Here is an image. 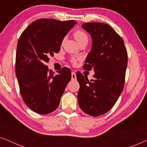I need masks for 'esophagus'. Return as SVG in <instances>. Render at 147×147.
<instances>
[{"instance_id":"obj_1","label":"esophagus","mask_w":147,"mask_h":147,"mask_svg":"<svg viewBox=\"0 0 147 147\" xmlns=\"http://www.w3.org/2000/svg\"><path fill=\"white\" fill-rule=\"evenodd\" d=\"M71 80H76V74L74 72L71 73Z\"/></svg>"}]
</instances>
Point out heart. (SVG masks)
<instances>
[{"mask_svg":"<svg viewBox=\"0 0 147 147\" xmlns=\"http://www.w3.org/2000/svg\"><path fill=\"white\" fill-rule=\"evenodd\" d=\"M73 35L74 38H75L76 40L78 41V43L80 45L82 43H84V42H87L88 43V36L86 32L82 31V30H76V31L74 32ZM71 61L73 63H76V61H77V59L76 58H72L71 59Z\"/></svg>","mask_w":147,"mask_h":147,"instance_id":"b5f03b06","label":"heart"}]
</instances>
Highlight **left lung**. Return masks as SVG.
<instances>
[{"instance_id":"1","label":"left lung","mask_w":147,"mask_h":147,"mask_svg":"<svg viewBox=\"0 0 147 147\" xmlns=\"http://www.w3.org/2000/svg\"><path fill=\"white\" fill-rule=\"evenodd\" d=\"M82 27L92 40L84 68L94 69L95 74L90 81L80 72L76 74L80 86L78 101L85 113L98 116L113 107L123 90L128 54L123 39L110 25L94 22Z\"/></svg>"}]
</instances>
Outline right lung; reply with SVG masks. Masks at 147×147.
<instances>
[{"instance_id": "1", "label": "right lung", "mask_w": 147, "mask_h": 147, "mask_svg": "<svg viewBox=\"0 0 147 147\" xmlns=\"http://www.w3.org/2000/svg\"><path fill=\"white\" fill-rule=\"evenodd\" d=\"M77 23L74 20H36L20 36L16 53L15 73L21 96L28 107L40 114L53 112L71 78L62 68L57 75L47 65L49 57L59 51L63 38Z\"/></svg>"}]
</instances>
